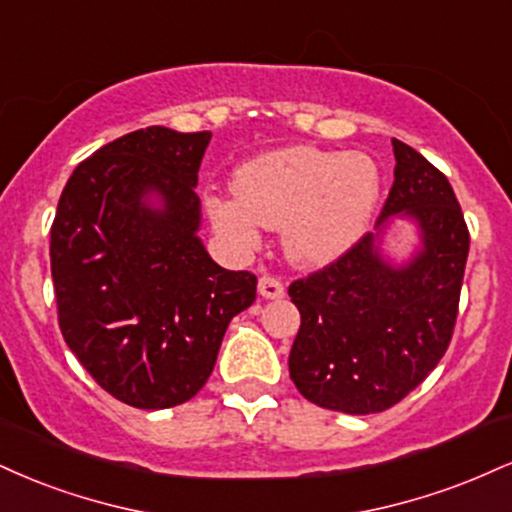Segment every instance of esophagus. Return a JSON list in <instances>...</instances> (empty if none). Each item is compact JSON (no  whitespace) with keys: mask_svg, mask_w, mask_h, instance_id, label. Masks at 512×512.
<instances>
[{"mask_svg":"<svg viewBox=\"0 0 512 512\" xmlns=\"http://www.w3.org/2000/svg\"><path fill=\"white\" fill-rule=\"evenodd\" d=\"M257 288H260L262 298H269V300L283 298V295H286V288H283L281 279H276V276H269V274L260 276V283H257Z\"/></svg>","mask_w":512,"mask_h":512,"instance_id":"obj_1","label":"esophagus"}]
</instances>
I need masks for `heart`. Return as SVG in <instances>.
<instances>
[{
  "label": "heart",
  "instance_id": "1",
  "mask_svg": "<svg viewBox=\"0 0 512 512\" xmlns=\"http://www.w3.org/2000/svg\"><path fill=\"white\" fill-rule=\"evenodd\" d=\"M381 176L362 152H326L295 145L262 152L238 166L233 196L207 197L214 231L233 248L260 245V226L281 229L295 264L319 267L343 255L367 229Z\"/></svg>",
  "mask_w": 512,
  "mask_h": 512
}]
</instances>
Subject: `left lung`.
<instances>
[{
	"instance_id": "1",
	"label": "left lung",
	"mask_w": 512,
	"mask_h": 512,
	"mask_svg": "<svg viewBox=\"0 0 512 512\" xmlns=\"http://www.w3.org/2000/svg\"><path fill=\"white\" fill-rule=\"evenodd\" d=\"M393 186L377 231L319 272L291 283L300 310L288 369L326 410H389L427 379L451 343L470 233L448 178L393 138ZM412 218L421 250L396 268L380 255L389 216Z\"/></svg>"
}]
</instances>
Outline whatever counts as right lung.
<instances>
[{
  "instance_id": "right-lung-1",
  "label": "right lung",
  "mask_w": 512,
  "mask_h": 512,
  "mask_svg": "<svg viewBox=\"0 0 512 512\" xmlns=\"http://www.w3.org/2000/svg\"><path fill=\"white\" fill-rule=\"evenodd\" d=\"M212 133L140 128L76 166L49 240L59 329L121 403L164 410L205 386L257 276L197 238V171Z\"/></svg>"
}]
</instances>
